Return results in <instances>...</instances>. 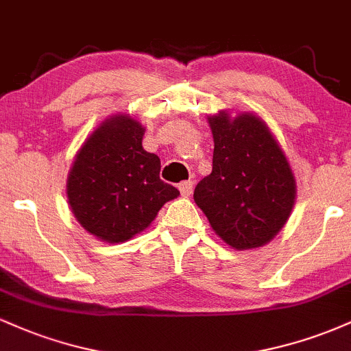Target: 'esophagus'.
Here are the masks:
<instances>
[{
    "label": "esophagus",
    "instance_id": "34e87169",
    "mask_svg": "<svg viewBox=\"0 0 351 351\" xmlns=\"http://www.w3.org/2000/svg\"><path fill=\"white\" fill-rule=\"evenodd\" d=\"M193 186H195V183H193L191 180L188 181H181V183L178 184V189L181 193V196H189L193 193Z\"/></svg>",
    "mask_w": 351,
    "mask_h": 351
}]
</instances>
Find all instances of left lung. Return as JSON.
Returning <instances> with one entry per match:
<instances>
[{"instance_id": "8db88e82", "label": "left lung", "mask_w": 351, "mask_h": 351, "mask_svg": "<svg viewBox=\"0 0 351 351\" xmlns=\"http://www.w3.org/2000/svg\"><path fill=\"white\" fill-rule=\"evenodd\" d=\"M213 171L195 188V203L224 243L261 247L284 228L295 203V178L264 120L252 114L208 117Z\"/></svg>"}]
</instances>
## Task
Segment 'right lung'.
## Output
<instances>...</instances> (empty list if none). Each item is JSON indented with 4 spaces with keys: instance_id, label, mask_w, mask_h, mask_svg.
Instances as JSON below:
<instances>
[{
    "instance_id": "add662e5",
    "label": "right lung",
    "mask_w": 351,
    "mask_h": 351,
    "mask_svg": "<svg viewBox=\"0 0 351 351\" xmlns=\"http://www.w3.org/2000/svg\"><path fill=\"white\" fill-rule=\"evenodd\" d=\"M145 128L128 115L108 117L75 155L67 199L80 226L106 243H125L180 191L160 180V158L143 150Z\"/></svg>"
}]
</instances>
